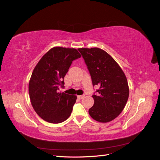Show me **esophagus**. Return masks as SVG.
Segmentation results:
<instances>
[{
  "instance_id": "34e87169",
  "label": "esophagus",
  "mask_w": 160,
  "mask_h": 160,
  "mask_svg": "<svg viewBox=\"0 0 160 160\" xmlns=\"http://www.w3.org/2000/svg\"><path fill=\"white\" fill-rule=\"evenodd\" d=\"M84 97H85L84 95H78V96H77V98H78L79 99H83Z\"/></svg>"
}]
</instances>
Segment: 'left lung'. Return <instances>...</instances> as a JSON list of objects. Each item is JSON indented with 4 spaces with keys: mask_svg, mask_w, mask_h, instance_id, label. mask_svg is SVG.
Listing matches in <instances>:
<instances>
[{
    "mask_svg": "<svg viewBox=\"0 0 160 160\" xmlns=\"http://www.w3.org/2000/svg\"><path fill=\"white\" fill-rule=\"evenodd\" d=\"M88 66L93 85H98L93 95L94 105L89 109L91 117L101 123L115 119L122 113L129 98L126 77L113 58L99 48H79Z\"/></svg>",
    "mask_w": 160,
    "mask_h": 160,
    "instance_id": "8db88e82",
    "label": "left lung"
}]
</instances>
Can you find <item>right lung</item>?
<instances>
[{
    "mask_svg": "<svg viewBox=\"0 0 160 160\" xmlns=\"http://www.w3.org/2000/svg\"><path fill=\"white\" fill-rule=\"evenodd\" d=\"M81 57L73 48L55 47L42 56L34 69L28 83V93L34 110L40 118L51 123L69 118L76 95L59 92L72 61Z\"/></svg>",
    "mask_w": 160,
    "mask_h": 160,
    "instance_id": "add662e5",
    "label": "right lung"
}]
</instances>
